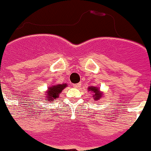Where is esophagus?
<instances>
[{"label": "esophagus", "mask_w": 151, "mask_h": 151, "mask_svg": "<svg viewBox=\"0 0 151 151\" xmlns=\"http://www.w3.org/2000/svg\"><path fill=\"white\" fill-rule=\"evenodd\" d=\"M81 83H78V84H73V87L75 88H79L80 87H81Z\"/></svg>", "instance_id": "esophagus-1"}]
</instances>
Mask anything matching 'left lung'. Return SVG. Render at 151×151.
Wrapping results in <instances>:
<instances>
[{
    "label": "left lung",
    "instance_id": "1",
    "mask_svg": "<svg viewBox=\"0 0 151 151\" xmlns=\"http://www.w3.org/2000/svg\"><path fill=\"white\" fill-rule=\"evenodd\" d=\"M88 90L91 91L94 93L93 97H94L95 100H99V99H100V98L101 97V93H100L99 88H95V87H91V88L89 87Z\"/></svg>",
    "mask_w": 151,
    "mask_h": 151
}]
</instances>
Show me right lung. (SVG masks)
I'll return each instance as SVG.
<instances>
[{"instance_id": "right-lung-1", "label": "right lung", "mask_w": 151, "mask_h": 151, "mask_svg": "<svg viewBox=\"0 0 151 151\" xmlns=\"http://www.w3.org/2000/svg\"><path fill=\"white\" fill-rule=\"evenodd\" d=\"M67 86V84H57V85H54V86L50 87L49 88V91H47V100H52V101H54V99H56V98H58L59 94Z\"/></svg>"}]
</instances>
